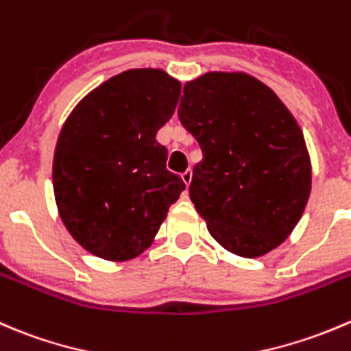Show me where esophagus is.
<instances>
[{"mask_svg": "<svg viewBox=\"0 0 351 351\" xmlns=\"http://www.w3.org/2000/svg\"><path fill=\"white\" fill-rule=\"evenodd\" d=\"M182 180L185 182V185L189 186L190 182H192V169H186V171L182 173Z\"/></svg>", "mask_w": 351, "mask_h": 351, "instance_id": "esophagus-1", "label": "esophagus"}]
</instances>
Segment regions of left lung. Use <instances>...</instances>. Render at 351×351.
I'll use <instances>...</instances> for the list:
<instances>
[{
  "instance_id": "8db88e82",
  "label": "left lung",
  "mask_w": 351,
  "mask_h": 351,
  "mask_svg": "<svg viewBox=\"0 0 351 351\" xmlns=\"http://www.w3.org/2000/svg\"><path fill=\"white\" fill-rule=\"evenodd\" d=\"M178 118L202 149L189 193L214 240L247 258L283 243L307 206L312 168L280 97L247 73L209 71L185 84Z\"/></svg>"
}]
</instances>
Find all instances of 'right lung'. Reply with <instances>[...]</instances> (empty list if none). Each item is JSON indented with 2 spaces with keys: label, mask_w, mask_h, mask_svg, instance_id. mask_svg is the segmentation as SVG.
<instances>
[{
  "label": "right lung",
  "mask_w": 351,
  "mask_h": 351,
  "mask_svg": "<svg viewBox=\"0 0 351 351\" xmlns=\"http://www.w3.org/2000/svg\"><path fill=\"white\" fill-rule=\"evenodd\" d=\"M182 84L156 68L127 70L87 94L64 121L53 161L58 210L71 237L106 261H128L154 240L185 183L156 141Z\"/></svg>",
  "instance_id": "1"
}]
</instances>
